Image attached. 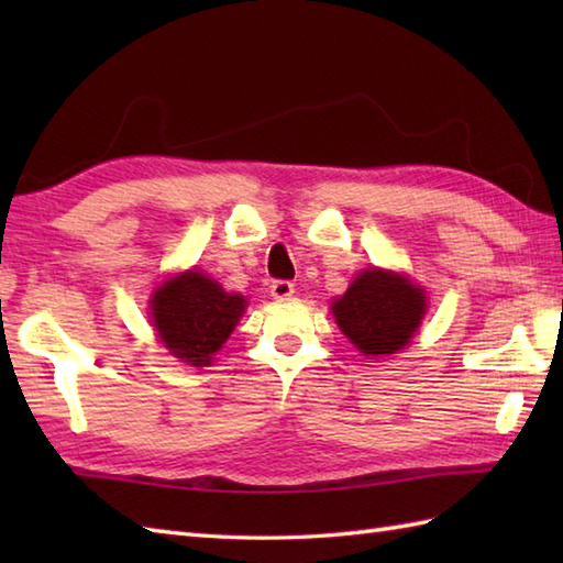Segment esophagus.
I'll return each mask as SVG.
<instances>
[{
  "instance_id": "1",
  "label": "esophagus",
  "mask_w": 563,
  "mask_h": 563,
  "mask_svg": "<svg viewBox=\"0 0 563 563\" xmlns=\"http://www.w3.org/2000/svg\"><path fill=\"white\" fill-rule=\"evenodd\" d=\"M295 292V285L290 280H273L271 283V295L275 300H288V297Z\"/></svg>"
}]
</instances>
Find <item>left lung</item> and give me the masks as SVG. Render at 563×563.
<instances>
[{"instance_id":"1","label":"left lung","mask_w":563,"mask_h":563,"mask_svg":"<svg viewBox=\"0 0 563 563\" xmlns=\"http://www.w3.org/2000/svg\"><path fill=\"white\" fill-rule=\"evenodd\" d=\"M331 309L357 351L389 355L411 341L426 314V295L404 275L373 268L357 275Z\"/></svg>"}]
</instances>
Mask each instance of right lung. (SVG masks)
<instances>
[{
    "label": "right lung",
    "mask_w": 563,
    "mask_h": 563,
    "mask_svg": "<svg viewBox=\"0 0 563 563\" xmlns=\"http://www.w3.org/2000/svg\"><path fill=\"white\" fill-rule=\"evenodd\" d=\"M246 300L224 292L208 275L188 271L166 280L152 297V321L172 355L188 365H210L230 339Z\"/></svg>",
    "instance_id": "add662e5"
}]
</instances>
